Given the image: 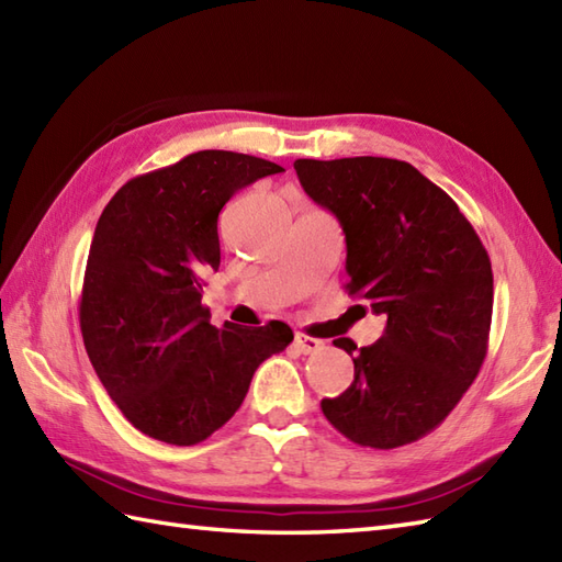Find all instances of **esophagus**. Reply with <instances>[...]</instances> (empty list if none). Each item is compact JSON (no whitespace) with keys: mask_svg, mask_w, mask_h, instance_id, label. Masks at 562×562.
<instances>
[{"mask_svg":"<svg viewBox=\"0 0 562 562\" xmlns=\"http://www.w3.org/2000/svg\"><path fill=\"white\" fill-rule=\"evenodd\" d=\"M294 345H296V350H300V352H304V355H312V352H316V350L324 348V340L308 338L306 333H300V330H296V333H294Z\"/></svg>","mask_w":562,"mask_h":562,"instance_id":"1","label":"esophagus"}]
</instances>
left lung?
Returning a JSON list of instances; mask_svg holds the SVG:
<instances>
[{
    "label": "left lung",
    "instance_id": "obj_1",
    "mask_svg": "<svg viewBox=\"0 0 562 562\" xmlns=\"http://www.w3.org/2000/svg\"><path fill=\"white\" fill-rule=\"evenodd\" d=\"M294 171L342 226L345 290L386 316L374 345L333 340L352 355L355 379L321 411L360 447L411 445L445 420L481 372L491 258L457 202L408 161L296 159Z\"/></svg>",
    "mask_w": 562,
    "mask_h": 562
}]
</instances>
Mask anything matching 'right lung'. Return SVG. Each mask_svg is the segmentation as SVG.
Wrapping results in <instances>:
<instances>
[{"instance_id":"obj_1","label":"right lung","mask_w":562,"mask_h":562,"mask_svg":"<svg viewBox=\"0 0 562 562\" xmlns=\"http://www.w3.org/2000/svg\"><path fill=\"white\" fill-rule=\"evenodd\" d=\"M280 171L248 154L195 151L127 181L101 212L79 302L83 348L117 408L151 439H207L241 408L258 364L294 340L282 321L217 328L200 304L220 268L222 207Z\"/></svg>"}]
</instances>
